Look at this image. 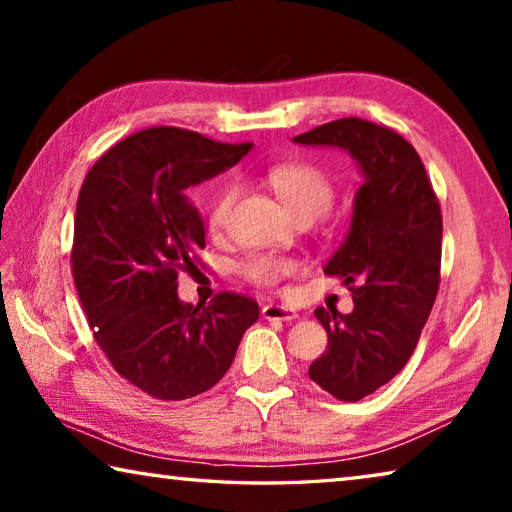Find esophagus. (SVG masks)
Instances as JSON below:
<instances>
[{
    "instance_id": "esophagus-1",
    "label": "esophagus",
    "mask_w": 512,
    "mask_h": 512,
    "mask_svg": "<svg viewBox=\"0 0 512 512\" xmlns=\"http://www.w3.org/2000/svg\"><path fill=\"white\" fill-rule=\"evenodd\" d=\"M262 316L266 320H296L298 318V311L291 309V307H284V305H264L262 307Z\"/></svg>"
}]
</instances>
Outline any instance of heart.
Wrapping results in <instances>:
<instances>
[{
  "label": "heart",
  "instance_id": "b5f03b06",
  "mask_svg": "<svg viewBox=\"0 0 512 512\" xmlns=\"http://www.w3.org/2000/svg\"><path fill=\"white\" fill-rule=\"evenodd\" d=\"M266 185L273 189L284 207L296 216H320L334 201V187L327 173L311 162H280L264 171ZM237 198V187L225 185L219 189L210 205V228L219 232L228 223L232 203ZM293 271L287 259L259 255L244 264V275L259 287H273L284 275Z\"/></svg>",
  "mask_w": 512,
  "mask_h": 512
}]
</instances>
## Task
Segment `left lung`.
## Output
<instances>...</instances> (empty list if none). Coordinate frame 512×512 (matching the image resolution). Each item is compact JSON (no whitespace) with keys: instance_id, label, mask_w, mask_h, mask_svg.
Returning <instances> with one entry per match:
<instances>
[{"instance_id":"1","label":"left lung","mask_w":512,"mask_h":512,"mask_svg":"<svg viewBox=\"0 0 512 512\" xmlns=\"http://www.w3.org/2000/svg\"><path fill=\"white\" fill-rule=\"evenodd\" d=\"M293 142L348 151L363 176L348 237L325 264L350 287L354 309L314 311L327 350L309 366L323 391L359 402L388 384L420 341L440 282L443 214L420 155L391 128L348 117Z\"/></svg>"}]
</instances>
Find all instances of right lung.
Here are the masks:
<instances>
[{
    "label": "right lung",
    "mask_w": 512,
    "mask_h": 512,
    "mask_svg": "<svg viewBox=\"0 0 512 512\" xmlns=\"http://www.w3.org/2000/svg\"><path fill=\"white\" fill-rule=\"evenodd\" d=\"M253 144H221L155 126L112 146L79 192L72 273L99 348L121 377L155 400L212 388L259 318L253 298L223 291L210 305L178 298L205 225L189 187L235 167Z\"/></svg>",
    "instance_id": "1"
}]
</instances>
